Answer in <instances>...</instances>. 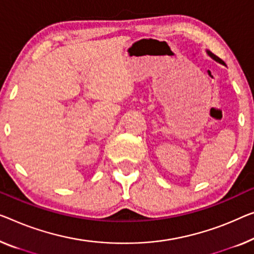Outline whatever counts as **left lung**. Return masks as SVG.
<instances>
[{
  "label": "left lung",
  "instance_id": "8db88e82",
  "mask_svg": "<svg viewBox=\"0 0 254 254\" xmlns=\"http://www.w3.org/2000/svg\"><path fill=\"white\" fill-rule=\"evenodd\" d=\"M207 54H209L211 57H212V58H213L214 60H217V62H219V63H220V64H224V65H225V63L224 62H222V60L220 59V58H219V57L218 56H215V55H213V54H212V52H207Z\"/></svg>",
  "mask_w": 254,
  "mask_h": 254
}]
</instances>
